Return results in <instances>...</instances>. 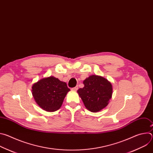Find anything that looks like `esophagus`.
<instances>
[{
  "label": "esophagus",
  "instance_id": "34e87169",
  "mask_svg": "<svg viewBox=\"0 0 153 153\" xmlns=\"http://www.w3.org/2000/svg\"><path fill=\"white\" fill-rule=\"evenodd\" d=\"M77 89H78V86H76V87H74V88H72L71 90H73V91H77Z\"/></svg>",
  "mask_w": 153,
  "mask_h": 153
}]
</instances>
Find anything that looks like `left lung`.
<instances>
[{
	"instance_id": "obj_1",
	"label": "left lung",
	"mask_w": 153,
	"mask_h": 153,
	"mask_svg": "<svg viewBox=\"0 0 153 153\" xmlns=\"http://www.w3.org/2000/svg\"><path fill=\"white\" fill-rule=\"evenodd\" d=\"M84 87L77 93L86 108L91 112L96 113L105 108L112 97L111 83L104 77L92 75L83 82Z\"/></svg>"
}]
</instances>
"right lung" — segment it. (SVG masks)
Listing matches in <instances>:
<instances>
[{
    "label": "right lung",
    "instance_id": "obj_1",
    "mask_svg": "<svg viewBox=\"0 0 153 153\" xmlns=\"http://www.w3.org/2000/svg\"><path fill=\"white\" fill-rule=\"evenodd\" d=\"M70 91L66 83L53 76L43 78L32 86V94L36 102L48 112L58 110Z\"/></svg>",
    "mask_w": 153,
    "mask_h": 153
}]
</instances>
